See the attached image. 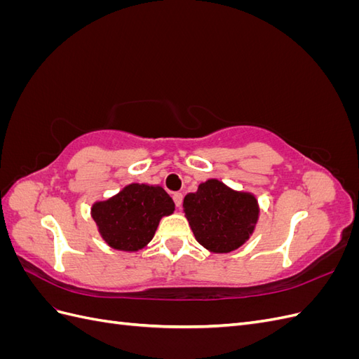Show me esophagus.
Here are the masks:
<instances>
[{"label": "esophagus", "instance_id": "esophagus-1", "mask_svg": "<svg viewBox=\"0 0 359 359\" xmlns=\"http://www.w3.org/2000/svg\"><path fill=\"white\" fill-rule=\"evenodd\" d=\"M172 198H173V202H175V205L180 208V206L182 205V194L181 193H173Z\"/></svg>", "mask_w": 359, "mask_h": 359}]
</instances>
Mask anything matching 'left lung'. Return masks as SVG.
<instances>
[{
    "label": "left lung",
    "mask_w": 359,
    "mask_h": 359,
    "mask_svg": "<svg viewBox=\"0 0 359 359\" xmlns=\"http://www.w3.org/2000/svg\"><path fill=\"white\" fill-rule=\"evenodd\" d=\"M182 208L196 241L217 255L240 248L253 235L259 220L253 193L233 190L215 178L189 193Z\"/></svg>",
    "instance_id": "1"
}]
</instances>
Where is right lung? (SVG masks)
Masks as SVG:
<instances>
[{"label":"right lung","instance_id":"1","mask_svg":"<svg viewBox=\"0 0 359 359\" xmlns=\"http://www.w3.org/2000/svg\"><path fill=\"white\" fill-rule=\"evenodd\" d=\"M175 211V203L160 186L132 182L115 196L94 202L91 217L103 241L121 252L144 248L163 217Z\"/></svg>","mask_w":359,"mask_h":359}]
</instances>
